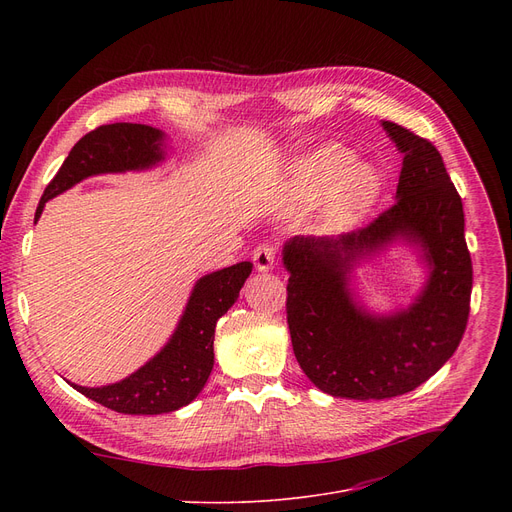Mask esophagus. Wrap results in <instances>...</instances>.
<instances>
[{"label":"esophagus","mask_w":512,"mask_h":512,"mask_svg":"<svg viewBox=\"0 0 512 512\" xmlns=\"http://www.w3.org/2000/svg\"><path fill=\"white\" fill-rule=\"evenodd\" d=\"M253 261L259 272H270L276 263V247L270 242H263L253 253Z\"/></svg>","instance_id":"34e87169"}]
</instances>
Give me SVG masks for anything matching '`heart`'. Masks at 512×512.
<instances>
[{
    "label": "heart",
    "instance_id": "b5f03b06",
    "mask_svg": "<svg viewBox=\"0 0 512 512\" xmlns=\"http://www.w3.org/2000/svg\"><path fill=\"white\" fill-rule=\"evenodd\" d=\"M301 203L324 199V220L330 228H346L361 220L380 193V176L369 164L351 161V153L326 145L301 157L290 180Z\"/></svg>",
    "mask_w": 512,
    "mask_h": 512
}]
</instances>
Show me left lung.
Segmentation results:
<instances>
[{"instance_id": "left-lung-1", "label": "left lung", "mask_w": 512, "mask_h": 512, "mask_svg": "<svg viewBox=\"0 0 512 512\" xmlns=\"http://www.w3.org/2000/svg\"><path fill=\"white\" fill-rule=\"evenodd\" d=\"M382 126L402 153L396 203L357 232L294 236L282 251L294 357L321 392L355 400L400 396L432 378L465 334L473 286L463 201L440 151ZM394 239L422 249L430 276L413 306L378 316L354 299L350 274Z\"/></svg>"}]
</instances>
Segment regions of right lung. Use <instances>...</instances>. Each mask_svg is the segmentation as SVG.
<instances>
[{
    "label": "right lung",
    "instance_id": "1",
    "mask_svg": "<svg viewBox=\"0 0 512 512\" xmlns=\"http://www.w3.org/2000/svg\"><path fill=\"white\" fill-rule=\"evenodd\" d=\"M164 139V132L147 124L116 122L91 130L72 147L58 174L47 184L35 222L49 199L62 195L80 180L97 174L147 170L159 164L166 159ZM251 270V261H240L199 278L168 344L128 378L101 388L68 384L124 415H161L186 407L203 390L213 369L215 324L234 305Z\"/></svg>",
    "mask_w": 512,
    "mask_h": 512
}]
</instances>
